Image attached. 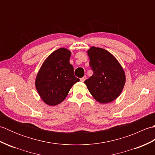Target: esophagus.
Here are the masks:
<instances>
[{
	"label": "esophagus",
	"mask_w": 155,
	"mask_h": 155,
	"mask_svg": "<svg viewBox=\"0 0 155 155\" xmlns=\"http://www.w3.org/2000/svg\"><path fill=\"white\" fill-rule=\"evenodd\" d=\"M86 78H87V77L86 76H84L83 77H82L81 78V81L82 82V83H83V82L86 80Z\"/></svg>",
	"instance_id": "1"
}]
</instances>
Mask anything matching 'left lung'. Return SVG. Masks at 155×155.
I'll list each match as a JSON object with an SVG mask.
<instances>
[{
    "label": "left lung",
    "mask_w": 155,
    "mask_h": 155,
    "mask_svg": "<svg viewBox=\"0 0 155 155\" xmlns=\"http://www.w3.org/2000/svg\"><path fill=\"white\" fill-rule=\"evenodd\" d=\"M87 53L93 74L84 83L98 102L110 103L124 88L126 77L123 68L114 56L103 48L92 47Z\"/></svg>",
    "instance_id": "8db88e82"
}]
</instances>
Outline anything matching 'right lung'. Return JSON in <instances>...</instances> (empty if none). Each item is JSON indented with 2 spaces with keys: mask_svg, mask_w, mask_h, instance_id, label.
I'll use <instances>...</instances> for the list:
<instances>
[{
  "mask_svg": "<svg viewBox=\"0 0 155 155\" xmlns=\"http://www.w3.org/2000/svg\"><path fill=\"white\" fill-rule=\"evenodd\" d=\"M71 51L61 48L48 56L39 70L35 86L45 103L55 106L63 101L72 85L80 81L69 62Z\"/></svg>",
  "mask_w": 155,
  "mask_h": 155,
  "instance_id": "add662e5",
  "label": "right lung"
}]
</instances>
